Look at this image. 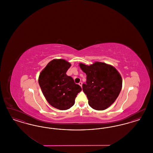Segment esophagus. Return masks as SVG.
<instances>
[{"mask_svg": "<svg viewBox=\"0 0 153 153\" xmlns=\"http://www.w3.org/2000/svg\"><path fill=\"white\" fill-rule=\"evenodd\" d=\"M79 85H80V86H81V87H82V82H80L79 83Z\"/></svg>", "mask_w": 153, "mask_h": 153, "instance_id": "34e87169", "label": "esophagus"}]
</instances>
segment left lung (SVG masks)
I'll use <instances>...</instances> for the list:
<instances>
[{"label": "left lung", "instance_id": "obj_1", "mask_svg": "<svg viewBox=\"0 0 153 153\" xmlns=\"http://www.w3.org/2000/svg\"><path fill=\"white\" fill-rule=\"evenodd\" d=\"M87 75L86 84H82L88 104L93 109H107L116 100L122 88V79L115 67L101 62L87 65L80 63Z\"/></svg>", "mask_w": 153, "mask_h": 153}]
</instances>
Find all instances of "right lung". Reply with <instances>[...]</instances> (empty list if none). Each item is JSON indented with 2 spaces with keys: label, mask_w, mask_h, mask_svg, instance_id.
<instances>
[{
  "label": "right lung",
  "mask_w": 153,
  "mask_h": 153,
  "mask_svg": "<svg viewBox=\"0 0 153 153\" xmlns=\"http://www.w3.org/2000/svg\"><path fill=\"white\" fill-rule=\"evenodd\" d=\"M71 64L64 59H54L41 71L39 85L46 100L52 107L66 110L72 107L82 89L66 72Z\"/></svg>",
  "instance_id": "add662e5"
}]
</instances>
